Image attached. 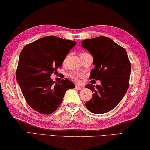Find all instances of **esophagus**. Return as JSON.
Here are the masks:
<instances>
[{
	"label": "esophagus",
	"mask_w": 150,
	"mask_h": 150,
	"mask_svg": "<svg viewBox=\"0 0 150 150\" xmlns=\"http://www.w3.org/2000/svg\"><path fill=\"white\" fill-rule=\"evenodd\" d=\"M75 87H76V88H77L78 90H84V88L83 86H79V85H78V84L76 85Z\"/></svg>",
	"instance_id": "1"
}]
</instances>
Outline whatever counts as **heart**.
Listing matches in <instances>:
<instances>
[{"label": "heart", "mask_w": 150, "mask_h": 150, "mask_svg": "<svg viewBox=\"0 0 150 150\" xmlns=\"http://www.w3.org/2000/svg\"><path fill=\"white\" fill-rule=\"evenodd\" d=\"M67 59V58H66L64 61H66ZM69 77L71 78L72 80L75 81V82H79V78H80L82 77V75L81 74H79V73H70V74L69 75Z\"/></svg>", "instance_id": "1"}]
</instances>
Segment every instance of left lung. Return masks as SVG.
Returning <instances> with one entry per match:
<instances>
[{"mask_svg": "<svg viewBox=\"0 0 150 150\" xmlns=\"http://www.w3.org/2000/svg\"><path fill=\"white\" fill-rule=\"evenodd\" d=\"M81 46L93 58L95 66L91 71L90 79L101 82L96 86L92 83L86 86L93 92V97L85 106L93 113L108 112L120 103L129 88L131 63L126 51L110 38L103 36L82 40Z\"/></svg>", "mask_w": 150, "mask_h": 150, "instance_id": "obj_1", "label": "left lung"}]
</instances>
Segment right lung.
<instances>
[{"label": "right lung", "mask_w": 150, "mask_h": 150, "mask_svg": "<svg viewBox=\"0 0 150 150\" xmlns=\"http://www.w3.org/2000/svg\"><path fill=\"white\" fill-rule=\"evenodd\" d=\"M76 42L47 36L28 44L19 57L16 79L27 104L41 114L53 113L62 103L66 91L74 88L68 79H51L57 72Z\"/></svg>", "instance_id": "1"}]
</instances>
